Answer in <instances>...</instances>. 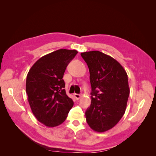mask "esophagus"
Returning a JSON list of instances; mask_svg holds the SVG:
<instances>
[{
	"instance_id": "esophagus-1",
	"label": "esophagus",
	"mask_w": 156,
	"mask_h": 156,
	"mask_svg": "<svg viewBox=\"0 0 156 156\" xmlns=\"http://www.w3.org/2000/svg\"><path fill=\"white\" fill-rule=\"evenodd\" d=\"M74 97L76 100H79V99L81 98V94H74Z\"/></svg>"
}]
</instances>
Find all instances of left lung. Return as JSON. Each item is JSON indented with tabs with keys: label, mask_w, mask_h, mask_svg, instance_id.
I'll return each mask as SVG.
<instances>
[{
	"label": "left lung",
	"mask_w": 156,
	"mask_h": 156,
	"mask_svg": "<svg viewBox=\"0 0 156 156\" xmlns=\"http://www.w3.org/2000/svg\"><path fill=\"white\" fill-rule=\"evenodd\" d=\"M81 55L88 67L92 87L86 120L92 129L102 133L116 126L124 115L129 95L127 75L117 60L100 51Z\"/></svg>",
	"instance_id": "left-lung-1"
}]
</instances>
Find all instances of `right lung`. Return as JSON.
<instances>
[{
    "mask_svg": "<svg viewBox=\"0 0 156 156\" xmlns=\"http://www.w3.org/2000/svg\"><path fill=\"white\" fill-rule=\"evenodd\" d=\"M61 49L42 56L27 74L26 92L33 115L41 124L55 127L62 124L73 105L66 93L63 75L77 54Z\"/></svg>",
    "mask_w": 156,
    "mask_h": 156,
    "instance_id": "obj_1",
    "label": "right lung"
}]
</instances>
